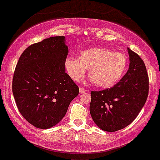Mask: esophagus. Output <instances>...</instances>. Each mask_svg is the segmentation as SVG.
I'll return each mask as SVG.
<instances>
[{"label":"esophagus","mask_w":160,"mask_h":160,"mask_svg":"<svg viewBox=\"0 0 160 160\" xmlns=\"http://www.w3.org/2000/svg\"><path fill=\"white\" fill-rule=\"evenodd\" d=\"M85 92H86V90L82 88H80V94H83Z\"/></svg>","instance_id":"obj_1"}]
</instances>
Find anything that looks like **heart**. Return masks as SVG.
I'll return each mask as SVG.
<instances>
[{
	"label": "heart",
	"mask_w": 160,
	"mask_h": 160,
	"mask_svg": "<svg viewBox=\"0 0 160 160\" xmlns=\"http://www.w3.org/2000/svg\"><path fill=\"white\" fill-rule=\"evenodd\" d=\"M128 65L123 54L105 48H93L81 51L78 58L69 56L64 62L68 75L79 81L88 69V76L96 86L108 88L114 86L122 77Z\"/></svg>",
	"instance_id": "heart-1"
}]
</instances>
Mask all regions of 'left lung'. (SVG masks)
Wrapping results in <instances>:
<instances>
[{"label":"left lung","mask_w":160,"mask_h":160,"mask_svg":"<svg viewBox=\"0 0 160 160\" xmlns=\"http://www.w3.org/2000/svg\"><path fill=\"white\" fill-rule=\"evenodd\" d=\"M129 69L114 87L91 91L90 113L102 130L114 132L131 124L145 105L148 94V76L143 60L128 48Z\"/></svg>","instance_id":"8db88e82"}]
</instances>
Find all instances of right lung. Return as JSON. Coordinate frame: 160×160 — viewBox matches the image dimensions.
<instances>
[{
	"label": "right lung",
	"mask_w": 160,
	"mask_h": 160,
	"mask_svg": "<svg viewBox=\"0 0 160 160\" xmlns=\"http://www.w3.org/2000/svg\"><path fill=\"white\" fill-rule=\"evenodd\" d=\"M68 53L65 37H52L29 46L18 59L12 92L18 111L36 128L59 123L78 95V86L65 69Z\"/></svg>",
	"instance_id": "obj_1"
}]
</instances>
